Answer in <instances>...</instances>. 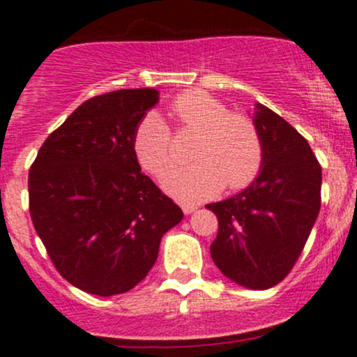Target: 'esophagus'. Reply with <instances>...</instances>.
Wrapping results in <instances>:
<instances>
[{
    "instance_id": "obj_1",
    "label": "esophagus",
    "mask_w": 357,
    "mask_h": 357,
    "mask_svg": "<svg viewBox=\"0 0 357 357\" xmlns=\"http://www.w3.org/2000/svg\"><path fill=\"white\" fill-rule=\"evenodd\" d=\"M181 208H183V212H185V214L188 215V214H193V212L197 211V205H193V204H185V205H181Z\"/></svg>"
}]
</instances>
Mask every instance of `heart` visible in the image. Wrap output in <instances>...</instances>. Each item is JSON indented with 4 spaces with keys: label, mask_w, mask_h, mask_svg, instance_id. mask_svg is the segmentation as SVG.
<instances>
[{
    "label": "heart",
    "mask_w": 357,
    "mask_h": 357,
    "mask_svg": "<svg viewBox=\"0 0 357 357\" xmlns=\"http://www.w3.org/2000/svg\"><path fill=\"white\" fill-rule=\"evenodd\" d=\"M172 112L185 128L200 131L193 146V164L169 172L162 181L176 200L195 204L218 195L225 185L243 188L262 165V142L257 128L242 114L204 91H186L172 102ZM132 150L139 165L162 176L172 164L171 131L157 112L139 121L132 135Z\"/></svg>",
    "instance_id": "1"
}]
</instances>
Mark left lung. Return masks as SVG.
<instances>
[{
  "instance_id": "left-lung-1",
  "label": "left lung",
  "mask_w": 357,
  "mask_h": 357,
  "mask_svg": "<svg viewBox=\"0 0 357 357\" xmlns=\"http://www.w3.org/2000/svg\"><path fill=\"white\" fill-rule=\"evenodd\" d=\"M252 122L262 142L257 178L236 195L205 207L218 215L211 255L236 285L266 290L297 262L321 207V167L304 136L257 103Z\"/></svg>"
}]
</instances>
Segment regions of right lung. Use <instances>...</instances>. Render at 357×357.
Here are the masks:
<instances>
[{
	"instance_id": "add662e5",
	"label": "right lung",
	"mask_w": 357,
	"mask_h": 357,
	"mask_svg": "<svg viewBox=\"0 0 357 357\" xmlns=\"http://www.w3.org/2000/svg\"><path fill=\"white\" fill-rule=\"evenodd\" d=\"M152 88L117 89L77 107L46 138L29 171V211L50 259L70 285L110 297L153 268L183 211L145 176L132 135Z\"/></svg>"
}]
</instances>
